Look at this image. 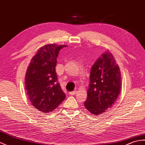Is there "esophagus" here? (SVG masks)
Returning <instances> with one entry per match:
<instances>
[{
  "instance_id": "34e87169",
  "label": "esophagus",
  "mask_w": 145,
  "mask_h": 145,
  "mask_svg": "<svg viewBox=\"0 0 145 145\" xmlns=\"http://www.w3.org/2000/svg\"><path fill=\"white\" fill-rule=\"evenodd\" d=\"M76 91L75 90H74V91H71V92H70L69 93V94H70V95H75V94L76 93Z\"/></svg>"
}]
</instances>
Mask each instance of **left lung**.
Wrapping results in <instances>:
<instances>
[{
    "instance_id": "left-lung-1",
    "label": "left lung",
    "mask_w": 145,
    "mask_h": 145,
    "mask_svg": "<svg viewBox=\"0 0 145 145\" xmlns=\"http://www.w3.org/2000/svg\"><path fill=\"white\" fill-rule=\"evenodd\" d=\"M119 66L112 54L103 53L90 72L89 88L85 106L91 113L99 115L115 103L121 88Z\"/></svg>"
}]
</instances>
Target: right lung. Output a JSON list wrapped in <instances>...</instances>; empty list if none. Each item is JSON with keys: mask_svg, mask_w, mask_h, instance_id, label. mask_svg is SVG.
Instances as JSON below:
<instances>
[{"mask_svg": "<svg viewBox=\"0 0 145 145\" xmlns=\"http://www.w3.org/2000/svg\"><path fill=\"white\" fill-rule=\"evenodd\" d=\"M65 46L55 44L42 46L33 57L27 69L25 85L32 105L41 112L48 113L65 99L57 82V57Z\"/></svg>", "mask_w": 145, "mask_h": 145, "instance_id": "obj_1", "label": "right lung"}]
</instances>
